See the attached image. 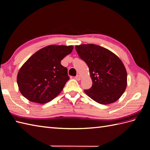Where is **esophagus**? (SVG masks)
<instances>
[{
    "mask_svg": "<svg viewBox=\"0 0 150 150\" xmlns=\"http://www.w3.org/2000/svg\"><path fill=\"white\" fill-rule=\"evenodd\" d=\"M74 78H75V79L77 80V81H79V80L81 79V77H80V76L78 75V74L77 76H76Z\"/></svg>",
    "mask_w": 150,
    "mask_h": 150,
    "instance_id": "obj_1",
    "label": "esophagus"
}]
</instances>
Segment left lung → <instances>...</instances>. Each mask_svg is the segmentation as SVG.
I'll return each mask as SVG.
<instances>
[{"label":"left lung","mask_w":150,"mask_h":150,"mask_svg":"<svg viewBox=\"0 0 150 150\" xmlns=\"http://www.w3.org/2000/svg\"><path fill=\"white\" fill-rule=\"evenodd\" d=\"M79 57L89 68L92 86L85 90L88 96L101 104L115 103L127 85V73L122 60L111 51L94 44L76 46Z\"/></svg>","instance_id":"obj_1"}]
</instances>
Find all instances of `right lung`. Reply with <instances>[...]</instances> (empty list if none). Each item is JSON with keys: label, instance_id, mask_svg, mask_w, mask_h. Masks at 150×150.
I'll return each mask as SVG.
<instances>
[{"label": "right lung", "instance_id": "obj_1", "mask_svg": "<svg viewBox=\"0 0 150 150\" xmlns=\"http://www.w3.org/2000/svg\"><path fill=\"white\" fill-rule=\"evenodd\" d=\"M73 46L50 45L41 48L25 62L17 75L20 93L33 103L45 104L62 91L69 79L61 60L70 54Z\"/></svg>", "mask_w": 150, "mask_h": 150}]
</instances>
